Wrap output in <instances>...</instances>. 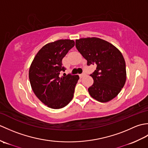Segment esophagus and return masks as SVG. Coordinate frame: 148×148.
I'll list each match as a JSON object with an SVG mask.
<instances>
[{"label": "esophagus", "mask_w": 148, "mask_h": 148, "mask_svg": "<svg viewBox=\"0 0 148 148\" xmlns=\"http://www.w3.org/2000/svg\"><path fill=\"white\" fill-rule=\"evenodd\" d=\"M86 75V74L85 73H82V74H79V77H80V78H82V77H83L84 76H85Z\"/></svg>", "instance_id": "1"}]
</instances>
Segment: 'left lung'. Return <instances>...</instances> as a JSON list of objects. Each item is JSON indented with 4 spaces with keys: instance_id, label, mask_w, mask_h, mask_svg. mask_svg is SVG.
Returning <instances> with one entry per match:
<instances>
[{
    "instance_id": "8db88e82",
    "label": "left lung",
    "mask_w": 148,
    "mask_h": 148,
    "mask_svg": "<svg viewBox=\"0 0 148 148\" xmlns=\"http://www.w3.org/2000/svg\"><path fill=\"white\" fill-rule=\"evenodd\" d=\"M76 47L87 60V65H97L90 74L93 84L88 88L91 97L107 102L118 95L127 78L126 65L121 53L112 44L97 37L76 40Z\"/></svg>"
}]
</instances>
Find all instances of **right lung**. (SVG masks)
Returning <instances> with one entry per match:
<instances>
[{"label": "right lung", "mask_w": 148, "mask_h": 148, "mask_svg": "<svg viewBox=\"0 0 148 148\" xmlns=\"http://www.w3.org/2000/svg\"><path fill=\"white\" fill-rule=\"evenodd\" d=\"M75 45L73 40L60 39L44 46L37 53L29 69V79L36 97L50 108L58 109L70 102L79 77L65 74L62 59ZM65 74V73H64Z\"/></svg>", "instance_id": "1"}]
</instances>
